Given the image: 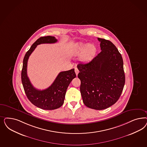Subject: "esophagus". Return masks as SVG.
<instances>
[{
    "label": "esophagus",
    "instance_id": "obj_1",
    "mask_svg": "<svg viewBox=\"0 0 147 147\" xmlns=\"http://www.w3.org/2000/svg\"><path fill=\"white\" fill-rule=\"evenodd\" d=\"M75 73H76V75L77 76V75H78V73H79V70H78V69L77 67H75Z\"/></svg>",
    "mask_w": 147,
    "mask_h": 147
}]
</instances>
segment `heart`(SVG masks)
I'll return each mask as SVG.
<instances>
[{
  "instance_id": "b5f03b06",
  "label": "heart",
  "mask_w": 147,
  "mask_h": 147,
  "mask_svg": "<svg viewBox=\"0 0 147 147\" xmlns=\"http://www.w3.org/2000/svg\"><path fill=\"white\" fill-rule=\"evenodd\" d=\"M96 48L92 44L78 43L76 44L75 49V55H81V59L83 61H88L95 56Z\"/></svg>"
}]
</instances>
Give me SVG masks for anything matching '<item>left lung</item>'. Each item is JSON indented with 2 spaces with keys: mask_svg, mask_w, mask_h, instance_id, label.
Masks as SVG:
<instances>
[{
  "mask_svg": "<svg viewBox=\"0 0 147 147\" xmlns=\"http://www.w3.org/2000/svg\"><path fill=\"white\" fill-rule=\"evenodd\" d=\"M98 40L101 52L90 62L77 65L78 77L84 104L91 109L103 110L119 100L125 84V75L118 49L108 40Z\"/></svg>",
  "mask_w": 147,
  "mask_h": 147,
  "instance_id": "obj_1",
  "label": "left lung"
}]
</instances>
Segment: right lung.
Wrapping results in <instances>:
<instances>
[{
  "label": "right lung",
  "instance_id": "add662e5",
  "mask_svg": "<svg viewBox=\"0 0 147 147\" xmlns=\"http://www.w3.org/2000/svg\"><path fill=\"white\" fill-rule=\"evenodd\" d=\"M55 37L45 36L38 39L26 53L22 70V82L24 91L29 100L35 106L44 110L59 108L64 103L66 89L72 80L76 77L75 69L61 72L51 86L45 90L36 89L32 85L27 75L28 58L38 45L56 43Z\"/></svg>",
  "mask_w": 147,
  "mask_h": 147
}]
</instances>
